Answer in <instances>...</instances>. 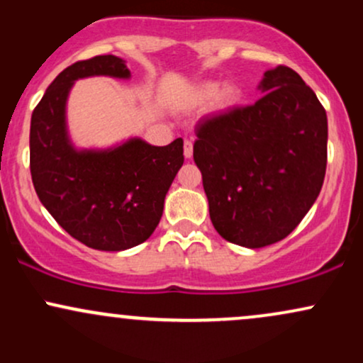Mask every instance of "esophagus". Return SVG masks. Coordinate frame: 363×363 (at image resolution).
I'll return each mask as SVG.
<instances>
[{
	"label": "esophagus",
	"instance_id": "34e87169",
	"mask_svg": "<svg viewBox=\"0 0 363 363\" xmlns=\"http://www.w3.org/2000/svg\"><path fill=\"white\" fill-rule=\"evenodd\" d=\"M184 157L186 158L193 157V141H191V140L184 141Z\"/></svg>",
	"mask_w": 363,
	"mask_h": 363
}]
</instances>
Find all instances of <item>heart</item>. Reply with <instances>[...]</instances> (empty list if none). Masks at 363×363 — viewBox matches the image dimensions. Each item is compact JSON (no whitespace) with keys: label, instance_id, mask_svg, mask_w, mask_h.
I'll use <instances>...</instances> for the list:
<instances>
[{"label":"heart","instance_id":"heart-1","mask_svg":"<svg viewBox=\"0 0 363 363\" xmlns=\"http://www.w3.org/2000/svg\"><path fill=\"white\" fill-rule=\"evenodd\" d=\"M199 94H201V97L205 99V101H210V99L216 97V106H218L220 109H228V107H232L237 102V97H239L234 86L228 85L220 90V85L215 82L203 85Z\"/></svg>","mask_w":363,"mask_h":363}]
</instances>
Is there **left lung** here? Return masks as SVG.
<instances>
[{"mask_svg": "<svg viewBox=\"0 0 363 363\" xmlns=\"http://www.w3.org/2000/svg\"><path fill=\"white\" fill-rule=\"evenodd\" d=\"M262 97L203 119L193 157L215 230L264 247L285 239L314 205L328 162V118L289 66L264 73Z\"/></svg>", "mask_w": 363, "mask_h": 363, "instance_id": "left-lung-1", "label": "left lung"}]
</instances>
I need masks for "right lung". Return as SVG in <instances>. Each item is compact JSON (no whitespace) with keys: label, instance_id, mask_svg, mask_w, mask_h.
<instances>
[{"label":"right lung","instance_id":"obj_1","mask_svg":"<svg viewBox=\"0 0 363 363\" xmlns=\"http://www.w3.org/2000/svg\"><path fill=\"white\" fill-rule=\"evenodd\" d=\"M129 78L118 56L77 61L54 78L32 112L30 174L40 203L69 235L99 251H124L148 239L164 199L184 164V141L152 147L129 140L121 147L78 152L66 133V99L78 78Z\"/></svg>","mask_w":363,"mask_h":363}]
</instances>
